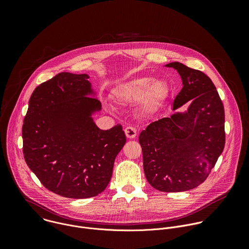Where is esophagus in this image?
<instances>
[{"label":"esophagus","instance_id":"1","mask_svg":"<svg viewBox=\"0 0 249 249\" xmlns=\"http://www.w3.org/2000/svg\"><path fill=\"white\" fill-rule=\"evenodd\" d=\"M124 131H125L126 137L129 138V139H134L137 136V130H136V128H134L132 126L126 127Z\"/></svg>","mask_w":249,"mask_h":249}]
</instances>
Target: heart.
Here are the masks:
<instances>
[{
  "label": "heart",
  "mask_w": 249,
  "mask_h": 249,
  "mask_svg": "<svg viewBox=\"0 0 249 249\" xmlns=\"http://www.w3.org/2000/svg\"><path fill=\"white\" fill-rule=\"evenodd\" d=\"M167 85L159 79L150 77H137L131 79L114 90L115 98L122 103H133L139 99L140 107L150 112L166 97Z\"/></svg>",
  "instance_id": "obj_1"
}]
</instances>
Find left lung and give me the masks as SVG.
<instances>
[{"label": "left lung", "instance_id": "obj_1", "mask_svg": "<svg viewBox=\"0 0 249 249\" xmlns=\"http://www.w3.org/2000/svg\"><path fill=\"white\" fill-rule=\"evenodd\" d=\"M165 67L181 77L182 89L172 110L190 102L184 112L152 122L139 143L148 182L162 192H181L203 183L225 148V109L215 85L201 71L179 62Z\"/></svg>", "mask_w": 249, "mask_h": 249}]
</instances>
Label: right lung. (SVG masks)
<instances>
[{
    "instance_id": "obj_1",
    "label": "right lung",
    "mask_w": 249,
    "mask_h": 249,
    "mask_svg": "<svg viewBox=\"0 0 249 249\" xmlns=\"http://www.w3.org/2000/svg\"><path fill=\"white\" fill-rule=\"evenodd\" d=\"M87 74L63 72L32 92L22 125L23 156L48 190L66 197H94L105 190L126 143L122 126L101 130L92 115L100 101Z\"/></svg>"
}]
</instances>
